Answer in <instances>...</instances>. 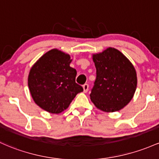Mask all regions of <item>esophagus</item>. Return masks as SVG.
I'll return each mask as SVG.
<instances>
[{
    "instance_id": "34e87169",
    "label": "esophagus",
    "mask_w": 159,
    "mask_h": 159,
    "mask_svg": "<svg viewBox=\"0 0 159 159\" xmlns=\"http://www.w3.org/2000/svg\"><path fill=\"white\" fill-rule=\"evenodd\" d=\"M88 88H89V85L88 84H84L83 85V90L84 93H87V92L88 91Z\"/></svg>"
}]
</instances>
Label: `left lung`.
<instances>
[{
	"instance_id": "8db88e82",
	"label": "left lung",
	"mask_w": 159,
	"mask_h": 159,
	"mask_svg": "<svg viewBox=\"0 0 159 159\" xmlns=\"http://www.w3.org/2000/svg\"><path fill=\"white\" fill-rule=\"evenodd\" d=\"M97 69L90 99L97 109L113 112L127 106L137 89V72L121 52L109 48L93 55Z\"/></svg>"
}]
</instances>
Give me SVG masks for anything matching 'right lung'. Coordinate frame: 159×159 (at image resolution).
<instances>
[{"instance_id":"right-lung-1","label":"right lung","mask_w":159,"mask_h":159,"mask_svg":"<svg viewBox=\"0 0 159 159\" xmlns=\"http://www.w3.org/2000/svg\"><path fill=\"white\" fill-rule=\"evenodd\" d=\"M69 54L53 49L31 68L28 85L34 102L43 110L59 114L66 110L83 88L75 82Z\"/></svg>"}]
</instances>
